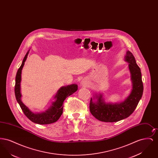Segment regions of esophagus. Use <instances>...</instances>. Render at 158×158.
<instances>
[{
  "label": "esophagus",
  "mask_w": 158,
  "mask_h": 158,
  "mask_svg": "<svg viewBox=\"0 0 158 158\" xmlns=\"http://www.w3.org/2000/svg\"><path fill=\"white\" fill-rule=\"evenodd\" d=\"M81 85H82V86H88V81L86 79H83V80H82V81L81 82Z\"/></svg>",
  "instance_id": "1"
}]
</instances>
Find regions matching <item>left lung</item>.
<instances>
[{
	"label": "left lung",
	"mask_w": 158,
	"mask_h": 158,
	"mask_svg": "<svg viewBox=\"0 0 158 158\" xmlns=\"http://www.w3.org/2000/svg\"><path fill=\"white\" fill-rule=\"evenodd\" d=\"M125 60L129 63L133 89L130 95L120 104H105L102 95L98 97V101L93 102L91 98L89 110L92 115L98 120L104 122H117L127 118L135 110L142 97L143 85L140 69L136 63L133 54L127 51Z\"/></svg>",
	"instance_id": "8db88e82"
}]
</instances>
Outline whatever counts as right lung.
Listing matches in <instances>:
<instances>
[{"instance_id":"add662e5","label":"right lung","mask_w":158,"mask_h":158,"mask_svg":"<svg viewBox=\"0 0 158 158\" xmlns=\"http://www.w3.org/2000/svg\"><path fill=\"white\" fill-rule=\"evenodd\" d=\"M28 52L25 56L23 63L19 68L15 78V94L17 102L20 105L21 108L25 116L32 122L39 124H49L58 120L63 113V103L65 99L73 94L77 89V85L75 84L61 87L57 91L55 98L56 101L54 102L52 106L45 112L35 114L23 104L21 100V94L20 93V82L21 80V71L24 65L25 61L27 58Z\"/></svg>"}]
</instances>
